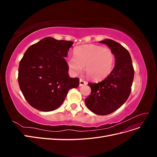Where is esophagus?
<instances>
[{
  "instance_id": "esophagus-1",
  "label": "esophagus",
  "mask_w": 157,
  "mask_h": 157,
  "mask_svg": "<svg viewBox=\"0 0 157 157\" xmlns=\"http://www.w3.org/2000/svg\"><path fill=\"white\" fill-rule=\"evenodd\" d=\"M87 84V82L86 81H84V80H82V78H80V82H79V86H84V85H86Z\"/></svg>"
}]
</instances>
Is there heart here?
Returning a JSON list of instances; mask_svg holds the SVG:
<instances>
[{
    "mask_svg": "<svg viewBox=\"0 0 157 157\" xmlns=\"http://www.w3.org/2000/svg\"><path fill=\"white\" fill-rule=\"evenodd\" d=\"M115 56L107 47L96 44H86L75 49L74 58L67 59L69 69L74 74L85 73L89 78L99 81L109 77L114 68Z\"/></svg>",
    "mask_w": 157,
    "mask_h": 157,
    "instance_id": "b5f03b06",
    "label": "heart"
}]
</instances>
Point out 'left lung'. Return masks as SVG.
Returning a JSON list of instances; mask_svg holds the SVG:
<instances>
[{
	"label": "left lung",
	"instance_id": "8db88e82",
	"mask_svg": "<svg viewBox=\"0 0 157 157\" xmlns=\"http://www.w3.org/2000/svg\"><path fill=\"white\" fill-rule=\"evenodd\" d=\"M106 44L115 56L112 73L99 83H88L92 90L85 103L90 111L99 115H109L119 109L131 92L134 70L128 51L111 39L99 42Z\"/></svg>",
	"mask_w": 157,
	"mask_h": 157
}]
</instances>
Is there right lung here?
<instances>
[{
    "mask_svg": "<svg viewBox=\"0 0 157 157\" xmlns=\"http://www.w3.org/2000/svg\"><path fill=\"white\" fill-rule=\"evenodd\" d=\"M73 42L45 37L29 47L18 69L21 91L33 107L52 111L64 101L68 91L79 86L78 78H71L64 58Z\"/></svg>",
    "mask_w": 157,
    "mask_h": 157,
    "instance_id": "1",
    "label": "right lung"
}]
</instances>
